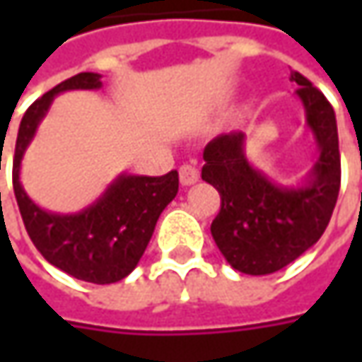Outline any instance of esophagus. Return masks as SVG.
Wrapping results in <instances>:
<instances>
[{"label": "esophagus", "mask_w": 362, "mask_h": 362, "mask_svg": "<svg viewBox=\"0 0 362 362\" xmlns=\"http://www.w3.org/2000/svg\"><path fill=\"white\" fill-rule=\"evenodd\" d=\"M179 181H181V185L189 187V185H193V183L199 181V171L195 167H191V165H183L179 169Z\"/></svg>", "instance_id": "obj_1"}]
</instances>
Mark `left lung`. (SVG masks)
<instances>
[{"label": "left lung", "instance_id": "8db88e82", "mask_svg": "<svg viewBox=\"0 0 362 362\" xmlns=\"http://www.w3.org/2000/svg\"><path fill=\"white\" fill-rule=\"evenodd\" d=\"M296 98L313 132L316 160L296 185L272 181L245 155V132L209 141L202 179L219 191L221 209L211 235L233 270L266 276L292 264L327 230L341 187L337 117L325 94L300 72H290Z\"/></svg>", "mask_w": 362, "mask_h": 362}]
</instances>
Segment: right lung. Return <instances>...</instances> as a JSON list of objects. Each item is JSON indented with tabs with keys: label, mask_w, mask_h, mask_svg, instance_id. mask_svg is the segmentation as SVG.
<instances>
[{
	"label": "right lung",
	"mask_w": 362,
	"mask_h": 362,
	"mask_svg": "<svg viewBox=\"0 0 362 362\" xmlns=\"http://www.w3.org/2000/svg\"><path fill=\"white\" fill-rule=\"evenodd\" d=\"M100 74L80 72L37 98L23 115L13 157V193L37 252L76 280L112 284L127 278L145 254L157 219L179 191V173L163 177L120 173L103 195L78 214L40 207L20 181L21 160L58 94L103 88Z\"/></svg>",
	"instance_id": "obj_1"
}]
</instances>
